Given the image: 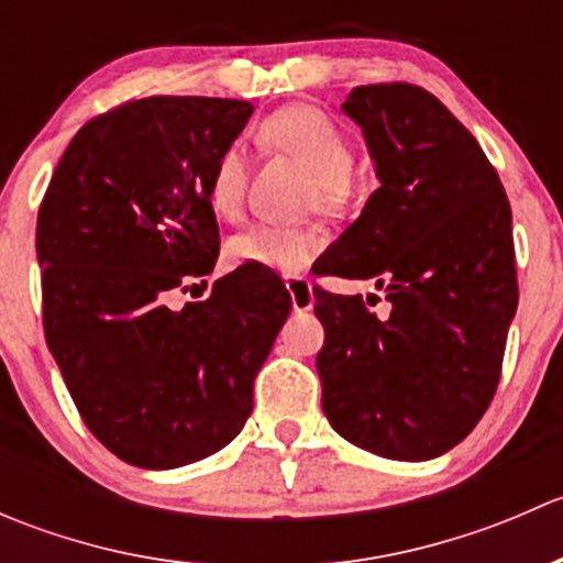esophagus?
<instances>
[{"label":"esophagus","mask_w":563,"mask_h":563,"mask_svg":"<svg viewBox=\"0 0 563 563\" xmlns=\"http://www.w3.org/2000/svg\"><path fill=\"white\" fill-rule=\"evenodd\" d=\"M286 288H288V294H291L294 313H308V310H313L316 297H313V286H310L308 277H299V275L288 277Z\"/></svg>","instance_id":"obj_1"}]
</instances>
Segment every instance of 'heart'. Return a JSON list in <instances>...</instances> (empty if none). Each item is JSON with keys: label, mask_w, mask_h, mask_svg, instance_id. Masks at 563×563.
Returning <instances> with one entry per match:
<instances>
[{"label": "heart", "mask_w": 563, "mask_h": 563, "mask_svg": "<svg viewBox=\"0 0 563 563\" xmlns=\"http://www.w3.org/2000/svg\"><path fill=\"white\" fill-rule=\"evenodd\" d=\"M261 135L275 150L302 163L318 179V203L323 209L338 207L345 179L354 166V146L345 130L310 106H288L275 111L261 124ZM247 196V161L240 146H225L212 163L207 179V198L214 214L236 220ZM323 247L321 234L288 225H253L240 231L225 245V258L234 266H261L272 272H299Z\"/></svg>", "instance_id": "obj_1"}]
</instances>
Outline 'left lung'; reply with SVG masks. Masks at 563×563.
Returning a JSON list of instances; mask_svg holds the SVG:
<instances>
[{
    "label": "left lung",
    "mask_w": 563,
    "mask_h": 563,
    "mask_svg": "<svg viewBox=\"0 0 563 563\" xmlns=\"http://www.w3.org/2000/svg\"><path fill=\"white\" fill-rule=\"evenodd\" d=\"M382 181L327 250L323 275L373 280L389 302L313 288L316 367L329 424L389 460L460 444L496 395L518 310L512 209L450 108L413 84L356 87L343 103Z\"/></svg>",
    "instance_id": "8db88e82"
}]
</instances>
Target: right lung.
<instances>
[{"mask_svg":"<svg viewBox=\"0 0 563 563\" xmlns=\"http://www.w3.org/2000/svg\"><path fill=\"white\" fill-rule=\"evenodd\" d=\"M253 106L130 100L89 119L37 212L43 329L95 439L139 468H179L240 435L291 313L272 269L240 266L201 302L220 253L207 179Z\"/></svg>","mask_w":563,"mask_h":563,"instance_id":"1","label":"right lung"}]
</instances>
